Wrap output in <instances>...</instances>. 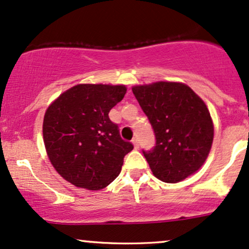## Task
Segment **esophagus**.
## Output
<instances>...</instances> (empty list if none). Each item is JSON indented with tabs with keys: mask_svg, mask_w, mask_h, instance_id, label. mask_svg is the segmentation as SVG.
Returning <instances> with one entry per match:
<instances>
[{
	"mask_svg": "<svg viewBox=\"0 0 249 249\" xmlns=\"http://www.w3.org/2000/svg\"><path fill=\"white\" fill-rule=\"evenodd\" d=\"M132 143H133L134 148H136V149H138V148H139V140H138V139H137V138H134V139L132 140Z\"/></svg>",
	"mask_w": 249,
	"mask_h": 249,
	"instance_id": "obj_1",
	"label": "esophagus"
}]
</instances>
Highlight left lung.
I'll use <instances>...</instances> for the list:
<instances>
[{"mask_svg": "<svg viewBox=\"0 0 249 249\" xmlns=\"http://www.w3.org/2000/svg\"><path fill=\"white\" fill-rule=\"evenodd\" d=\"M155 133V146L142 151L155 178L176 183L197 172L213 142V123L190 87L155 82L132 88Z\"/></svg>", "mask_w": 249, "mask_h": 249, "instance_id": "8db88e82", "label": "left lung"}]
</instances>
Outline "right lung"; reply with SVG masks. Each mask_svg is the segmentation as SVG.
I'll return each mask as SVG.
<instances>
[{"instance_id":"right-lung-1","label":"right lung","mask_w":249,"mask_h":249,"mask_svg":"<svg viewBox=\"0 0 249 249\" xmlns=\"http://www.w3.org/2000/svg\"><path fill=\"white\" fill-rule=\"evenodd\" d=\"M125 94V86L77 85L62 92L46 110L45 148L66 181L100 190L119 175L133 145L122 139L109 112Z\"/></svg>"}]
</instances>
